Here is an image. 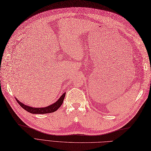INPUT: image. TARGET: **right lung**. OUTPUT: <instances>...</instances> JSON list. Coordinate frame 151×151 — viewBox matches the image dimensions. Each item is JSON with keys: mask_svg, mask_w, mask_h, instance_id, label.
<instances>
[{"mask_svg": "<svg viewBox=\"0 0 151 151\" xmlns=\"http://www.w3.org/2000/svg\"><path fill=\"white\" fill-rule=\"evenodd\" d=\"M65 96V93H63L61 97L59 98L57 101H56L53 104L50 105V106L45 107V108H33V107H30L27 106V105H25L24 104H22L20 101H19V100H17L16 98V101L17 102L19 103L20 106L24 109L25 110L27 111H28L29 113H33V114H45V113H52L57 111V109L60 107L61 105L63 103V99H64V98Z\"/></svg>", "mask_w": 151, "mask_h": 151, "instance_id": "obj_1", "label": "right lung"}]
</instances>
